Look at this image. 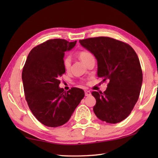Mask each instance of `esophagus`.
I'll return each mask as SVG.
<instances>
[{
  "instance_id": "1",
  "label": "esophagus",
  "mask_w": 158,
  "mask_h": 158,
  "mask_svg": "<svg viewBox=\"0 0 158 158\" xmlns=\"http://www.w3.org/2000/svg\"><path fill=\"white\" fill-rule=\"evenodd\" d=\"M91 95V93H90L89 90H85V96H90Z\"/></svg>"
}]
</instances>
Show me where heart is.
<instances>
[{
	"instance_id": "1",
	"label": "heart",
	"mask_w": 158,
	"mask_h": 158,
	"mask_svg": "<svg viewBox=\"0 0 158 158\" xmlns=\"http://www.w3.org/2000/svg\"><path fill=\"white\" fill-rule=\"evenodd\" d=\"M79 57L82 62L85 64L90 58H93V56L91 53L90 52H88V51H81L79 53ZM63 63L64 68L68 70V69L70 68L71 66V57L69 56H65L63 58Z\"/></svg>"
}]
</instances>
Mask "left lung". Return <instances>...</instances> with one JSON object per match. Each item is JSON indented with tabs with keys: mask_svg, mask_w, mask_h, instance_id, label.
<instances>
[{
	"mask_svg": "<svg viewBox=\"0 0 158 158\" xmlns=\"http://www.w3.org/2000/svg\"><path fill=\"white\" fill-rule=\"evenodd\" d=\"M98 61V77L109 84L104 93L93 91V111L99 119L117 123L129 116L140 94L143 81L139 60L132 47L108 37L79 40Z\"/></svg>",
	"mask_w": 158,
	"mask_h": 158,
	"instance_id": "left-lung-1",
	"label": "left lung"
}]
</instances>
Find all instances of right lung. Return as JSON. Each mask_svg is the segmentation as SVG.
<instances>
[{"mask_svg":"<svg viewBox=\"0 0 158 158\" xmlns=\"http://www.w3.org/2000/svg\"><path fill=\"white\" fill-rule=\"evenodd\" d=\"M76 43L49 40L31 51L23 66L22 81L28 105L36 118L47 127L66 123L84 97L81 89L72 88L66 92L59 87V78L65 73V52Z\"/></svg>","mask_w":158,"mask_h":158,"instance_id":"1","label":"right lung"}]
</instances>
